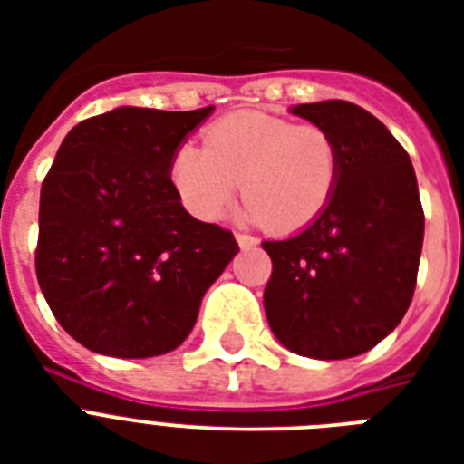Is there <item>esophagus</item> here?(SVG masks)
<instances>
[{
	"label": "esophagus",
	"instance_id": "esophagus-1",
	"mask_svg": "<svg viewBox=\"0 0 464 464\" xmlns=\"http://www.w3.org/2000/svg\"><path fill=\"white\" fill-rule=\"evenodd\" d=\"M236 240H238L240 247L257 246V238H255V236H250V233H236Z\"/></svg>",
	"mask_w": 464,
	"mask_h": 464
}]
</instances>
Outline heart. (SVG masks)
<instances>
[{
  "label": "heart",
  "instance_id": "heart-1",
  "mask_svg": "<svg viewBox=\"0 0 464 464\" xmlns=\"http://www.w3.org/2000/svg\"><path fill=\"white\" fill-rule=\"evenodd\" d=\"M170 175L182 202L199 218L221 217L243 180L247 199L240 217L291 233L327 209L342 175V151L320 125L243 112L211 125L204 149H178Z\"/></svg>",
  "mask_w": 464,
  "mask_h": 464
}]
</instances>
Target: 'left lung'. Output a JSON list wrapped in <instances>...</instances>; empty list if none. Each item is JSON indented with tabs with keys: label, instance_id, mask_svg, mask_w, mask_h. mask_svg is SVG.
Listing matches in <instances>:
<instances>
[{
	"label": "left lung",
	"instance_id": "obj_1",
	"mask_svg": "<svg viewBox=\"0 0 464 464\" xmlns=\"http://www.w3.org/2000/svg\"><path fill=\"white\" fill-rule=\"evenodd\" d=\"M324 127L342 151L327 209L286 240H265L269 327L310 359H352L404 317L417 286L424 209L410 154L381 120L346 101L294 108Z\"/></svg>",
	"mask_w": 464,
	"mask_h": 464
}]
</instances>
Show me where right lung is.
Here are the masks:
<instances>
[{"label": "right lung", "mask_w": 464, "mask_h": 464, "mask_svg": "<svg viewBox=\"0 0 464 464\" xmlns=\"http://www.w3.org/2000/svg\"><path fill=\"white\" fill-rule=\"evenodd\" d=\"M211 108H118L83 120L47 170L35 275L57 323L91 352H173L238 253L231 231L189 217L170 180L175 151Z\"/></svg>", "instance_id": "obj_1"}]
</instances>
